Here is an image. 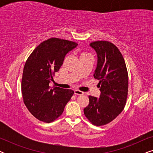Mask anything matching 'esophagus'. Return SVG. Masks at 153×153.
<instances>
[{
	"mask_svg": "<svg viewBox=\"0 0 153 153\" xmlns=\"http://www.w3.org/2000/svg\"><path fill=\"white\" fill-rule=\"evenodd\" d=\"M74 94L76 95H83V92L81 91H79V90H75Z\"/></svg>",
	"mask_w": 153,
	"mask_h": 153,
	"instance_id": "esophagus-1",
	"label": "esophagus"
}]
</instances>
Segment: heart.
<instances>
[{
	"mask_svg": "<svg viewBox=\"0 0 153 153\" xmlns=\"http://www.w3.org/2000/svg\"><path fill=\"white\" fill-rule=\"evenodd\" d=\"M83 54H85V53H82V54H81V55H83Z\"/></svg>",
	"mask_w": 153,
	"mask_h": 153,
	"instance_id": "b5f03b06",
	"label": "heart"
}]
</instances>
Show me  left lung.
Returning <instances> with one entry per match:
<instances>
[{"mask_svg":"<svg viewBox=\"0 0 153 153\" xmlns=\"http://www.w3.org/2000/svg\"><path fill=\"white\" fill-rule=\"evenodd\" d=\"M97 54V65L94 77L100 81L99 99L89 95L84 108L85 116L95 126L114 120L124 109L128 94V73L124 58L118 47L108 41L90 44Z\"/></svg>","mask_w":153,"mask_h":153,"instance_id":"obj_1","label":"left lung"}]
</instances>
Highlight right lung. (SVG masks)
Returning <instances> with one entry per match:
<instances>
[{"label": "right lung", "instance_id": "obj_1", "mask_svg": "<svg viewBox=\"0 0 153 153\" xmlns=\"http://www.w3.org/2000/svg\"><path fill=\"white\" fill-rule=\"evenodd\" d=\"M78 44L51 37L39 44L25 63L22 80L24 104L35 118L51 123L60 116L74 94L70 89L51 88L53 80L63 63L65 56Z\"/></svg>", "mask_w": 153, "mask_h": 153}]
</instances>
